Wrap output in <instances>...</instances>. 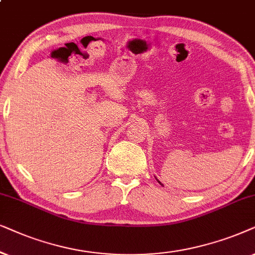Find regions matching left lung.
I'll use <instances>...</instances> for the list:
<instances>
[{
	"mask_svg": "<svg viewBox=\"0 0 255 255\" xmlns=\"http://www.w3.org/2000/svg\"><path fill=\"white\" fill-rule=\"evenodd\" d=\"M157 182H158V183H159V184H161V182H159V181H157ZM161 185H162V184H161Z\"/></svg>",
	"mask_w": 255,
	"mask_h": 255,
	"instance_id": "1",
	"label": "left lung"
}]
</instances>
